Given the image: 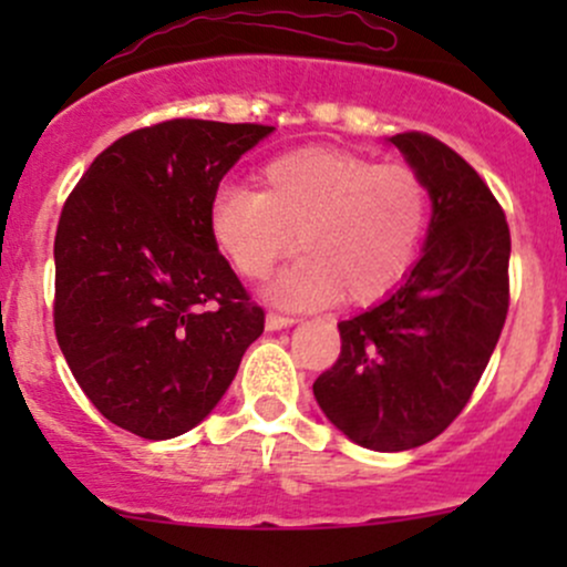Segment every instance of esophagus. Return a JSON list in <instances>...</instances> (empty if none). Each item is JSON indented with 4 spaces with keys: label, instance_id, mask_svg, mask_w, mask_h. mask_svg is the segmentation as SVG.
Instances as JSON below:
<instances>
[{
    "label": "esophagus",
    "instance_id": "esophagus-1",
    "mask_svg": "<svg viewBox=\"0 0 567 567\" xmlns=\"http://www.w3.org/2000/svg\"><path fill=\"white\" fill-rule=\"evenodd\" d=\"M296 322V317L288 315H277V311H269L266 315V330H279V328H288V324Z\"/></svg>",
    "mask_w": 567,
    "mask_h": 567
}]
</instances>
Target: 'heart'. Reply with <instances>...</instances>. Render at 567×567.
<instances>
[{
  "label": "heart",
  "instance_id": "1",
  "mask_svg": "<svg viewBox=\"0 0 567 567\" xmlns=\"http://www.w3.org/2000/svg\"><path fill=\"white\" fill-rule=\"evenodd\" d=\"M432 199L415 167L375 165L336 148H298L261 171V192L220 186L210 234L231 269L264 279L292 247L298 264L269 296L282 306L381 301L410 275L424 247Z\"/></svg>",
  "mask_w": 567,
  "mask_h": 567
}]
</instances>
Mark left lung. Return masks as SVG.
Instances as JSON below:
<instances>
[{"instance_id": "left-lung-1", "label": "left lung", "mask_w": 567, "mask_h": 567, "mask_svg": "<svg viewBox=\"0 0 567 567\" xmlns=\"http://www.w3.org/2000/svg\"><path fill=\"white\" fill-rule=\"evenodd\" d=\"M392 143L432 197L426 247L386 301L338 322L341 354L315 381L330 424L357 445H426L466 408L509 311L512 237L477 171L426 133Z\"/></svg>"}]
</instances>
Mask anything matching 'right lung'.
I'll return each instance as SVG.
<instances>
[{
  "instance_id": "1",
  "label": "right lung",
  "mask_w": 567,
  "mask_h": 567,
  "mask_svg": "<svg viewBox=\"0 0 567 567\" xmlns=\"http://www.w3.org/2000/svg\"><path fill=\"white\" fill-rule=\"evenodd\" d=\"M275 127L167 120L103 148L55 231V338L87 400L143 440L188 432L264 333L210 199Z\"/></svg>"
}]
</instances>
